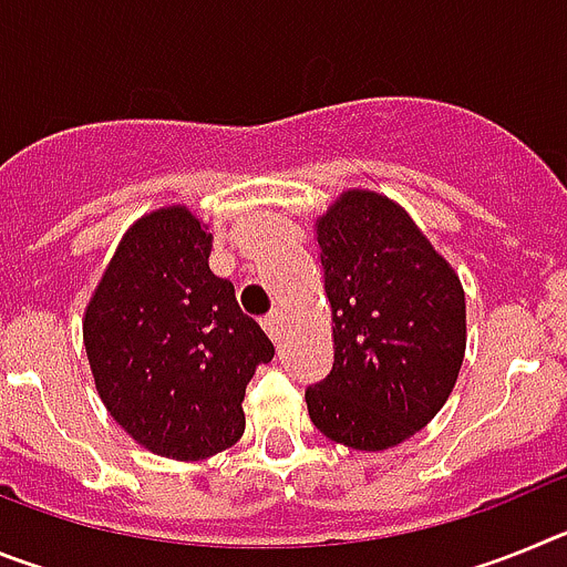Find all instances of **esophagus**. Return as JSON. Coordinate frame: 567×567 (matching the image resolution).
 I'll list each match as a JSON object with an SVG mask.
<instances>
[{
	"instance_id": "1",
	"label": "esophagus",
	"mask_w": 567,
	"mask_h": 567,
	"mask_svg": "<svg viewBox=\"0 0 567 567\" xmlns=\"http://www.w3.org/2000/svg\"><path fill=\"white\" fill-rule=\"evenodd\" d=\"M264 332H267L269 338H272L275 343H278V340H280V332H284V315H280V312H272V315H269V318L264 320Z\"/></svg>"
}]
</instances>
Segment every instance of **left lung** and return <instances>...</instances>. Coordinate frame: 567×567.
Returning <instances> with one entry per match:
<instances>
[{
    "label": "left lung",
    "mask_w": 567,
    "mask_h": 567,
    "mask_svg": "<svg viewBox=\"0 0 567 567\" xmlns=\"http://www.w3.org/2000/svg\"><path fill=\"white\" fill-rule=\"evenodd\" d=\"M332 303V372L307 389L318 432L358 452L417 434L452 394L465 354V295L400 204L349 189L318 221Z\"/></svg>",
    "instance_id": "1"
}]
</instances>
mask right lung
Listing matches in <instances>:
<instances>
[{"label": "right lung", "mask_w": 567, "mask_h": 567, "mask_svg": "<svg viewBox=\"0 0 567 567\" xmlns=\"http://www.w3.org/2000/svg\"><path fill=\"white\" fill-rule=\"evenodd\" d=\"M213 235L187 207L144 215L115 249L84 312L102 403L153 454L204 460L244 434V394L275 354L209 272Z\"/></svg>", "instance_id": "1"}]
</instances>
